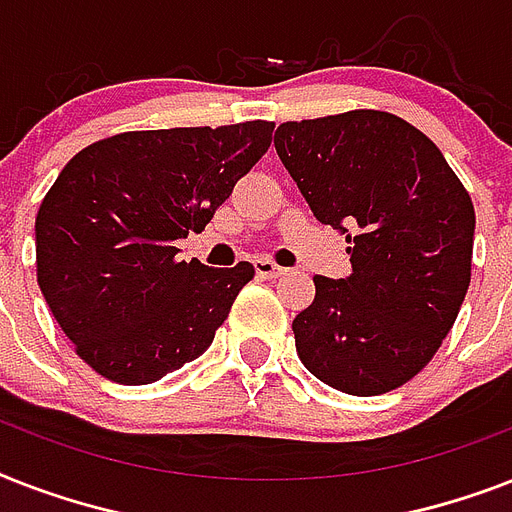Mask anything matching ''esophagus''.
I'll return each instance as SVG.
<instances>
[{
    "label": "esophagus",
    "instance_id": "esophagus-1",
    "mask_svg": "<svg viewBox=\"0 0 512 512\" xmlns=\"http://www.w3.org/2000/svg\"><path fill=\"white\" fill-rule=\"evenodd\" d=\"M255 271L260 279H279V276H284V268L281 265H276L273 260H268V257H257L255 260Z\"/></svg>",
    "mask_w": 512,
    "mask_h": 512
}]
</instances>
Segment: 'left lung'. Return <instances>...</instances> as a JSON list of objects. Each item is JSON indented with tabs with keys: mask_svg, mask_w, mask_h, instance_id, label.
Returning a JSON list of instances; mask_svg holds the SVG:
<instances>
[{
	"mask_svg": "<svg viewBox=\"0 0 512 512\" xmlns=\"http://www.w3.org/2000/svg\"><path fill=\"white\" fill-rule=\"evenodd\" d=\"M273 146L316 220L345 233L353 265L348 279H313L292 321L297 356L350 396L401 388L436 356L470 287V193L436 143L388 111L284 122Z\"/></svg>",
	"mask_w": 512,
	"mask_h": 512,
	"instance_id": "left-lung-1",
	"label": "left lung"
}]
</instances>
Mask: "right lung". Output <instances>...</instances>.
Returning <instances> with one entry per match:
<instances>
[{
  "instance_id": "add662e5",
  "label": "right lung",
  "mask_w": 512,
  "mask_h": 512,
  "mask_svg": "<svg viewBox=\"0 0 512 512\" xmlns=\"http://www.w3.org/2000/svg\"><path fill=\"white\" fill-rule=\"evenodd\" d=\"M273 140V122L119 132L82 148L36 212V281L76 356L148 385L199 358L252 263L177 260Z\"/></svg>"
}]
</instances>
